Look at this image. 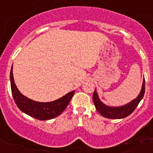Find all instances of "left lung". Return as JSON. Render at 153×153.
<instances>
[{
  "label": "left lung",
  "mask_w": 153,
  "mask_h": 153,
  "mask_svg": "<svg viewBox=\"0 0 153 153\" xmlns=\"http://www.w3.org/2000/svg\"><path fill=\"white\" fill-rule=\"evenodd\" d=\"M145 91V79L143 80L142 86H141V90H140V94L136 98L133 100L129 102L128 103L121 106H109L107 105L104 104L100 98L98 97V94L97 93L96 89L94 90L93 94V101L94 104L95 105L96 109L98 112L102 115V116L106 117V118L110 119H121L125 118L128 115H130L134 109L137 108V106L139 104V102L141 101V99L144 97Z\"/></svg>",
  "instance_id": "8db88e82"
}]
</instances>
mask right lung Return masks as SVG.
Wrapping results in <instances>:
<instances>
[{
    "label": "right lung",
    "instance_id": "1",
    "mask_svg": "<svg viewBox=\"0 0 153 153\" xmlns=\"http://www.w3.org/2000/svg\"><path fill=\"white\" fill-rule=\"evenodd\" d=\"M10 83L13 97L19 109L25 114L40 121L50 120L56 117L64 111L75 91H71L59 99L52 102H40L32 100L23 95L16 87L13 74V67L10 71Z\"/></svg>",
    "mask_w": 153,
    "mask_h": 153
}]
</instances>
